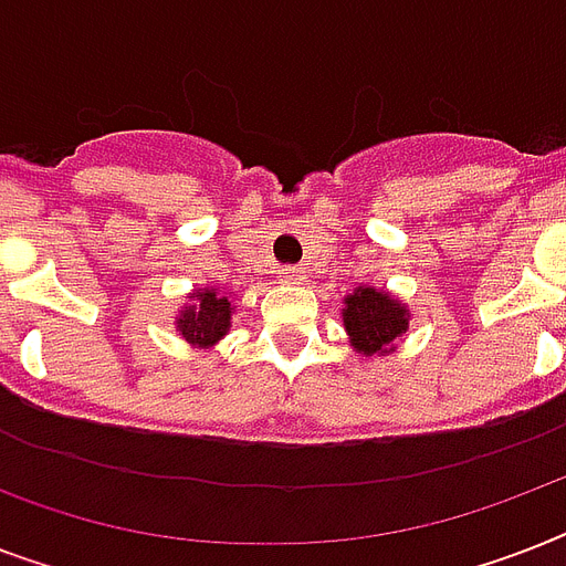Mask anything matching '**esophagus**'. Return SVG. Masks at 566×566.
Masks as SVG:
<instances>
[{
  "label": "esophagus",
  "instance_id": "esophagus-1",
  "mask_svg": "<svg viewBox=\"0 0 566 566\" xmlns=\"http://www.w3.org/2000/svg\"><path fill=\"white\" fill-rule=\"evenodd\" d=\"M279 282H282V284H302V282H305V275H302L300 266H282V270H279Z\"/></svg>",
  "mask_w": 566,
  "mask_h": 566
}]
</instances>
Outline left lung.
<instances>
[{
	"mask_svg": "<svg viewBox=\"0 0 566 566\" xmlns=\"http://www.w3.org/2000/svg\"><path fill=\"white\" fill-rule=\"evenodd\" d=\"M340 317L355 353L364 358H381L394 353L396 340H402L411 323V311L390 291L358 284L349 296H344Z\"/></svg>",
	"mask_w": 566,
	"mask_h": 566,
	"instance_id": "obj_1",
	"label": "left lung"
}]
</instances>
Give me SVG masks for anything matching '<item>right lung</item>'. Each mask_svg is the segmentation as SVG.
<instances>
[{
	"label": "right lung",
	"mask_w": 566,
	"mask_h": 566,
	"mask_svg": "<svg viewBox=\"0 0 566 566\" xmlns=\"http://www.w3.org/2000/svg\"><path fill=\"white\" fill-rule=\"evenodd\" d=\"M185 300L172 326L193 349H213L231 332L234 296L220 287H196Z\"/></svg>",
	"instance_id": "right-lung-1"
}]
</instances>
